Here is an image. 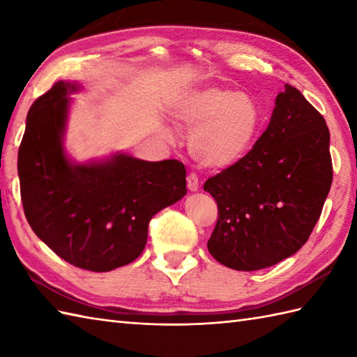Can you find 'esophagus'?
I'll use <instances>...</instances> for the list:
<instances>
[{"mask_svg": "<svg viewBox=\"0 0 357 357\" xmlns=\"http://www.w3.org/2000/svg\"><path fill=\"white\" fill-rule=\"evenodd\" d=\"M187 187H188V190H190V192H198L199 179H198V176H196L195 173H190L187 176Z\"/></svg>", "mask_w": 357, "mask_h": 357, "instance_id": "obj_1", "label": "esophagus"}]
</instances>
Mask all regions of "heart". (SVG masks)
Segmentation results:
<instances>
[{
	"label": "heart",
	"mask_w": 357,
	"mask_h": 357,
	"mask_svg": "<svg viewBox=\"0 0 357 357\" xmlns=\"http://www.w3.org/2000/svg\"><path fill=\"white\" fill-rule=\"evenodd\" d=\"M172 118L193 128L188 149L208 169L238 164L262 127V112L253 98L224 87H204L181 96L172 107Z\"/></svg>",
	"instance_id": "obj_1"
}]
</instances>
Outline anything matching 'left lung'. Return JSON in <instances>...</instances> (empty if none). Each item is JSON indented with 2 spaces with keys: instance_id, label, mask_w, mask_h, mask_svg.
Instances as JSON below:
<instances>
[{
  "instance_id": "obj_1",
  "label": "left lung",
  "mask_w": 357,
  "mask_h": 357,
  "mask_svg": "<svg viewBox=\"0 0 357 357\" xmlns=\"http://www.w3.org/2000/svg\"><path fill=\"white\" fill-rule=\"evenodd\" d=\"M331 181L325 119L285 84L253 149L204 184L219 211L210 255L239 271L267 268L294 255L313 231Z\"/></svg>"
}]
</instances>
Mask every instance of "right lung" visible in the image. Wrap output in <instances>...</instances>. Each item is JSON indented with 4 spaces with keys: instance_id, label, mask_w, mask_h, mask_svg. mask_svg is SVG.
<instances>
[{
    "instance_id": "right-lung-1",
    "label": "right lung",
    "mask_w": 357,
    "mask_h": 357,
    "mask_svg": "<svg viewBox=\"0 0 357 357\" xmlns=\"http://www.w3.org/2000/svg\"><path fill=\"white\" fill-rule=\"evenodd\" d=\"M77 81H58L32 104L18 150L21 201L29 225L75 267L110 271L133 262L149 222L187 193L176 159L150 162L116 151L77 162L64 136Z\"/></svg>"
}]
</instances>
